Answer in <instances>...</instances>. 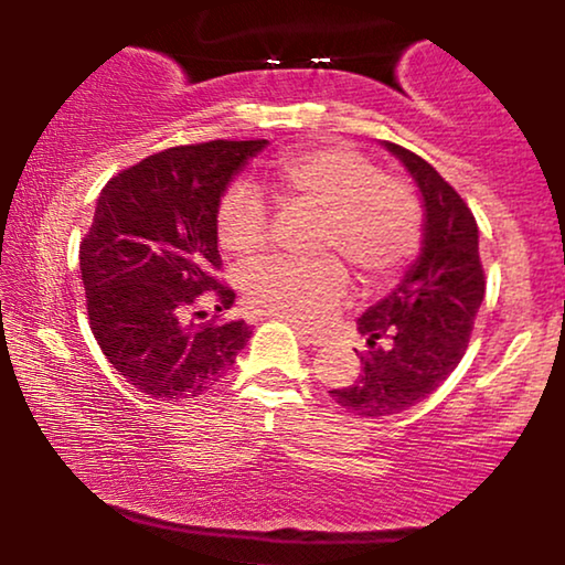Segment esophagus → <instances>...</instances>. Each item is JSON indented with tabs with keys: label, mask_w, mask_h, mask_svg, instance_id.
Masks as SVG:
<instances>
[{
	"label": "esophagus",
	"mask_w": 565,
	"mask_h": 565,
	"mask_svg": "<svg viewBox=\"0 0 565 565\" xmlns=\"http://www.w3.org/2000/svg\"><path fill=\"white\" fill-rule=\"evenodd\" d=\"M295 332H297V337H300V340L305 342V345H313V348L327 345V334L313 332V329L302 327V323H295Z\"/></svg>",
	"instance_id": "obj_1"
}]
</instances>
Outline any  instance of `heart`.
<instances>
[{
    "instance_id": "obj_1",
    "label": "heart",
    "mask_w": 565,
    "mask_h": 565,
    "mask_svg": "<svg viewBox=\"0 0 565 565\" xmlns=\"http://www.w3.org/2000/svg\"><path fill=\"white\" fill-rule=\"evenodd\" d=\"M263 193L284 210L319 212L316 249L334 252L366 284L398 274L423 238V206L412 185L380 174L359 151L313 148L274 161L255 185L225 188L215 228L223 249L238 260H252L268 244ZM340 260L316 257L255 265L244 274V300L252 310L291 321L327 319L348 291Z\"/></svg>"
}]
</instances>
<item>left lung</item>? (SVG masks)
Wrapping results in <instances>:
<instances>
[{"mask_svg":"<svg viewBox=\"0 0 565 565\" xmlns=\"http://www.w3.org/2000/svg\"><path fill=\"white\" fill-rule=\"evenodd\" d=\"M423 196V246L401 284L359 319L369 350L348 387L329 391L359 417H391L425 401L462 361L483 302L478 225L462 196L417 153L382 142Z\"/></svg>","mask_w":565,"mask_h":565,"instance_id":"8db88e82","label":"left lung"}]
</instances>
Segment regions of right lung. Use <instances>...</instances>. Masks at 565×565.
Returning a JSON list of instances; mask_svg holds the SVG:
<instances>
[{
  "mask_svg": "<svg viewBox=\"0 0 565 565\" xmlns=\"http://www.w3.org/2000/svg\"><path fill=\"white\" fill-rule=\"evenodd\" d=\"M268 140H212L167 148L106 183L79 244L87 316L116 372L148 398H196L217 385L249 342L244 321L191 319L220 284V196ZM204 319V310H199Z\"/></svg>",
  "mask_w": 565,
  "mask_h": 565,
  "instance_id": "obj_1",
  "label": "right lung"
}]
</instances>
